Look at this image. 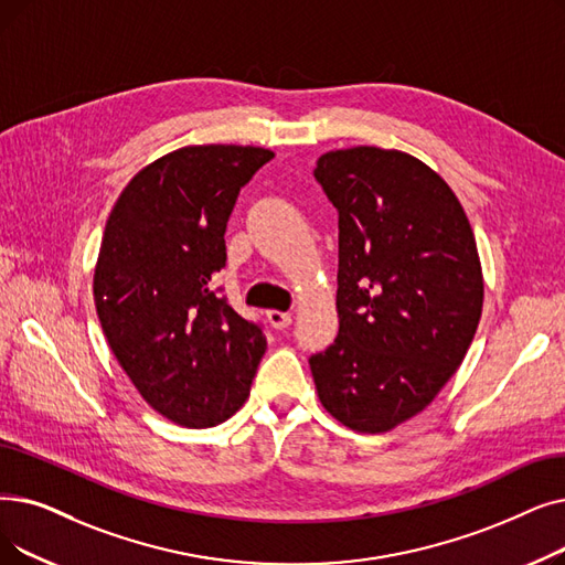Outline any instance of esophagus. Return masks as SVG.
Returning a JSON list of instances; mask_svg holds the SVG:
<instances>
[{
    "mask_svg": "<svg viewBox=\"0 0 565 565\" xmlns=\"http://www.w3.org/2000/svg\"><path fill=\"white\" fill-rule=\"evenodd\" d=\"M267 321H269V326H273L275 330H284V328H288V326L292 323V316L286 313V311L269 309V311H267Z\"/></svg>",
    "mask_w": 565,
    "mask_h": 565,
    "instance_id": "obj_1",
    "label": "esophagus"
}]
</instances>
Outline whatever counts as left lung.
<instances>
[{"mask_svg":"<svg viewBox=\"0 0 565 565\" xmlns=\"http://www.w3.org/2000/svg\"><path fill=\"white\" fill-rule=\"evenodd\" d=\"M339 210L334 343L309 358L323 408L360 434L411 420L476 337L484 279L459 199L425 161L358 145L318 157Z\"/></svg>","mask_w":565,"mask_h":565,"instance_id":"obj_1","label":"left lung"}]
</instances>
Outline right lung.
I'll list each match as a JSON object with an SVG mask.
<instances>
[{"mask_svg": "<svg viewBox=\"0 0 565 565\" xmlns=\"http://www.w3.org/2000/svg\"><path fill=\"white\" fill-rule=\"evenodd\" d=\"M275 152L186 145L121 189L94 265V305L108 347L166 420L203 429L249 397L267 341L212 290L226 265L239 189Z\"/></svg>", "mask_w": 565, "mask_h": 565, "instance_id": "add662e5", "label": "right lung"}]
</instances>
